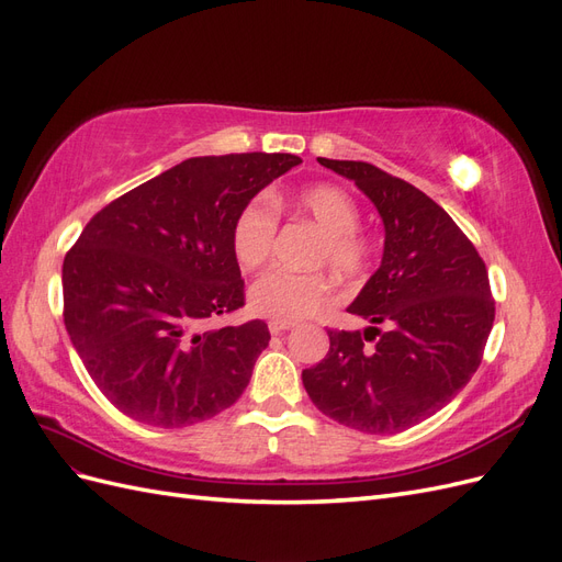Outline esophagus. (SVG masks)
Returning a JSON list of instances; mask_svg holds the SVG:
<instances>
[{"mask_svg":"<svg viewBox=\"0 0 562 562\" xmlns=\"http://www.w3.org/2000/svg\"><path fill=\"white\" fill-rule=\"evenodd\" d=\"M291 328H293V323H288V321H269V333L271 335H281V333L291 330Z\"/></svg>","mask_w":562,"mask_h":562,"instance_id":"obj_1","label":"esophagus"}]
</instances>
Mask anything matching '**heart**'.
Returning <instances> with one entry per match:
<instances>
[{
  "label": "heart",
  "mask_w": 562,
  "mask_h": 562,
  "mask_svg": "<svg viewBox=\"0 0 562 562\" xmlns=\"http://www.w3.org/2000/svg\"><path fill=\"white\" fill-rule=\"evenodd\" d=\"M277 209L307 217L323 232L312 265H328L345 279L363 274L372 246L359 229L361 209L347 190L335 184H316L297 194H274L271 201L267 196L250 199L232 225V250L244 269H260L274 250L279 229ZM333 302V283L316 271L297 274L288 269H269L248 291V304L255 314L288 323L314 318Z\"/></svg>",
  "instance_id": "1"
}]
</instances>
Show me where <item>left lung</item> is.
<instances>
[{"instance_id":"8db88e82","label":"left lung","mask_w":562,"mask_h":562,"mask_svg":"<svg viewBox=\"0 0 562 562\" xmlns=\"http://www.w3.org/2000/svg\"><path fill=\"white\" fill-rule=\"evenodd\" d=\"M318 164L375 203L382 265L347 312L366 330H328L326 359L302 370L323 415L366 434L411 429L448 405L479 370L495 321L485 262L434 199L366 161Z\"/></svg>"}]
</instances>
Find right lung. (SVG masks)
Listing matches in <instances>:
<instances>
[{"instance_id":"add662e5","label":"right lung","mask_w":562,"mask_h":562,"mask_svg":"<svg viewBox=\"0 0 562 562\" xmlns=\"http://www.w3.org/2000/svg\"><path fill=\"white\" fill-rule=\"evenodd\" d=\"M295 155L192 157L95 213L63 262L65 328L105 398L178 429L234 405L269 345L244 307L234 217Z\"/></svg>"}]
</instances>
